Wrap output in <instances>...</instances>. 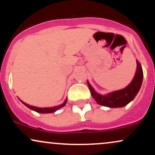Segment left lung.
Here are the masks:
<instances>
[{"instance_id": "left-lung-1", "label": "left lung", "mask_w": 155, "mask_h": 155, "mask_svg": "<svg viewBox=\"0 0 155 155\" xmlns=\"http://www.w3.org/2000/svg\"><path fill=\"white\" fill-rule=\"evenodd\" d=\"M137 68L134 78L128 86L122 90L112 92L107 95H102L95 91L87 81L88 87L92 97L98 104L110 108H119L126 106L132 101L139 91L143 81V70L140 64L136 60Z\"/></svg>"}]
</instances>
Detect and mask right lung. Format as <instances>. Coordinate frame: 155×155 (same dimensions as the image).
Returning <instances> with one entry per match:
<instances>
[{
    "label": "right lung",
    "mask_w": 155,
    "mask_h": 155,
    "mask_svg": "<svg viewBox=\"0 0 155 155\" xmlns=\"http://www.w3.org/2000/svg\"><path fill=\"white\" fill-rule=\"evenodd\" d=\"M19 101H21V102L23 104L25 105V106H26L27 107L29 108L31 110H33V111L38 112V113H41V114H47V113H53V112L56 111L57 110L60 109V108H61L62 107H63V106H65V105L67 103V99H65V101H64V103L63 104H60L59 106H54V107H47V108H38V107H35V106H31V105L26 104V103L23 102L22 101H21L20 99H19Z\"/></svg>",
    "instance_id": "add662e5"
}]
</instances>
